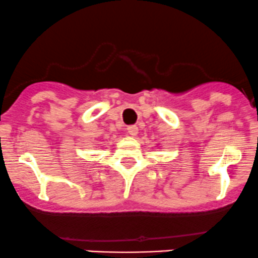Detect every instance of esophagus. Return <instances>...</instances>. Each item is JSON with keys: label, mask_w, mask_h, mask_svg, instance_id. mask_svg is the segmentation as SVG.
Returning a JSON list of instances; mask_svg holds the SVG:
<instances>
[{"label": "esophagus", "mask_w": 258, "mask_h": 258, "mask_svg": "<svg viewBox=\"0 0 258 258\" xmlns=\"http://www.w3.org/2000/svg\"><path fill=\"white\" fill-rule=\"evenodd\" d=\"M126 130H128V133L132 137H134V135L138 134V126L137 125H129L128 128H126Z\"/></svg>", "instance_id": "34e87169"}]
</instances>
